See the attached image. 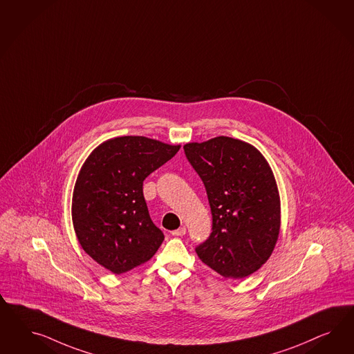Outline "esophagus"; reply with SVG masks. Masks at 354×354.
I'll use <instances>...</instances> for the list:
<instances>
[{"label": "esophagus", "mask_w": 354, "mask_h": 354, "mask_svg": "<svg viewBox=\"0 0 354 354\" xmlns=\"http://www.w3.org/2000/svg\"><path fill=\"white\" fill-rule=\"evenodd\" d=\"M185 234H187V228L185 227H180V228L175 230V231H171L172 236H184Z\"/></svg>", "instance_id": "obj_1"}]
</instances>
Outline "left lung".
<instances>
[{
    "label": "left lung",
    "instance_id": "1",
    "mask_svg": "<svg viewBox=\"0 0 354 354\" xmlns=\"http://www.w3.org/2000/svg\"><path fill=\"white\" fill-rule=\"evenodd\" d=\"M184 153L204 183L213 216L212 234L196 253L222 277L245 278L268 261L278 240L272 171L254 147L232 138L189 142Z\"/></svg>",
    "mask_w": 354,
    "mask_h": 354
}]
</instances>
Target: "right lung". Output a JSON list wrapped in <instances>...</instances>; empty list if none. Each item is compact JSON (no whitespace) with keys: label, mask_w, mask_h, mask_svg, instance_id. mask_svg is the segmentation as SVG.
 Here are the masks:
<instances>
[{"label":"right lung","mask_w":354,"mask_h":354,"mask_svg":"<svg viewBox=\"0 0 354 354\" xmlns=\"http://www.w3.org/2000/svg\"><path fill=\"white\" fill-rule=\"evenodd\" d=\"M180 145L142 136L107 140L88 157L76 180L73 222L86 254L114 274L145 263L165 235L150 219L142 182Z\"/></svg>","instance_id":"right-lung-1"}]
</instances>
